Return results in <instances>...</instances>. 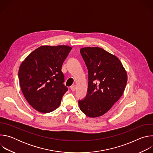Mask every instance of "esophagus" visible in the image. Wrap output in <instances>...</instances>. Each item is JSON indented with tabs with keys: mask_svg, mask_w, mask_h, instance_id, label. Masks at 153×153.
Returning <instances> with one entry per match:
<instances>
[{
	"mask_svg": "<svg viewBox=\"0 0 153 153\" xmlns=\"http://www.w3.org/2000/svg\"><path fill=\"white\" fill-rule=\"evenodd\" d=\"M76 86L75 85H73V86H71V90L72 91H74L76 90Z\"/></svg>",
	"mask_w": 153,
	"mask_h": 153,
	"instance_id": "1",
	"label": "esophagus"
}]
</instances>
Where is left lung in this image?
<instances>
[{
    "label": "left lung",
    "mask_w": 153,
    "mask_h": 153,
    "mask_svg": "<svg viewBox=\"0 0 153 153\" xmlns=\"http://www.w3.org/2000/svg\"><path fill=\"white\" fill-rule=\"evenodd\" d=\"M80 54L88 71V93L79 100L80 110L97 117L110 110L123 94L127 73L120 60L99 47H84Z\"/></svg>",
    "instance_id": "1"
}]
</instances>
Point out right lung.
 Listing matches in <instances>:
<instances>
[{"instance_id": "right-lung-1", "label": "right lung", "mask_w": 153, "mask_h": 153, "mask_svg": "<svg viewBox=\"0 0 153 153\" xmlns=\"http://www.w3.org/2000/svg\"><path fill=\"white\" fill-rule=\"evenodd\" d=\"M71 47L43 45L31 52L22 62L19 79L22 93L29 104L43 113L57 108L68 91L62 72L63 62Z\"/></svg>"}]
</instances>
